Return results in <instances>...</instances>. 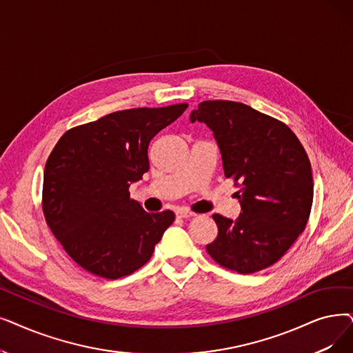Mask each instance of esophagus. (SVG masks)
I'll use <instances>...</instances> for the list:
<instances>
[{
	"instance_id": "obj_1",
	"label": "esophagus",
	"mask_w": 353,
	"mask_h": 353,
	"mask_svg": "<svg viewBox=\"0 0 353 353\" xmlns=\"http://www.w3.org/2000/svg\"><path fill=\"white\" fill-rule=\"evenodd\" d=\"M176 216H177V218H183V219H188V218L196 216V213H193V212H190V210H188V209H179V210L176 212Z\"/></svg>"
}]
</instances>
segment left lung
<instances>
[{
    "label": "left lung",
    "instance_id": "left-lung-1",
    "mask_svg": "<svg viewBox=\"0 0 353 353\" xmlns=\"http://www.w3.org/2000/svg\"><path fill=\"white\" fill-rule=\"evenodd\" d=\"M213 131L226 179L241 203L236 221L213 213L218 236L208 254L223 268L252 274L271 267L307 225L313 203L312 165L284 122L234 101H203L190 114Z\"/></svg>",
    "mask_w": 353,
    "mask_h": 353
}]
</instances>
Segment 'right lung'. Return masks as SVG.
Masks as SVG:
<instances>
[{
  "label": "right lung",
  "mask_w": 353,
  "mask_h": 353,
  "mask_svg": "<svg viewBox=\"0 0 353 353\" xmlns=\"http://www.w3.org/2000/svg\"><path fill=\"white\" fill-rule=\"evenodd\" d=\"M188 103L132 108L66 131L46 161L41 206L46 222L73 261L117 280L148 263L174 221L148 213L130 185L148 172V145Z\"/></svg>",
  "instance_id": "right-lung-1"
}]
</instances>
